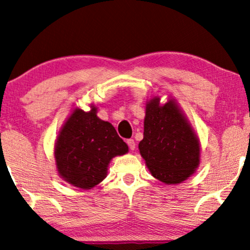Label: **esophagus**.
I'll return each instance as SVG.
<instances>
[{
    "mask_svg": "<svg viewBox=\"0 0 250 250\" xmlns=\"http://www.w3.org/2000/svg\"><path fill=\"white\" fill-rule=\"evenodd\" d=\"M127 144H128V146H129V148H130L131 151H134V150H135L136 144H135L134 140H127Z\"/></svg>",
    "mask_w": 250,
    "mask_h": 250,
    "instance_id": "1",
    "label": "esophagus"
}]
</instances>
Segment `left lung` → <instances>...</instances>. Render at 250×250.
<instances>
[{
  "instance_id": "left-lung-1",
  "label": "left lung",
  "mask_w": 250,
  "mask_h": 250,
  "mask_svg": "<svg viewBox=\"0 0 250 250\" xmlns=\"http://www.w3.org/2000/svg\"><path fill=\"white\" fill-rule=\"evenodd\" d=\"M138 148L152 176L166 185L186 181L201 163L200 140L174 98L163 105L157 96L146 103Z\"/></svg>"
}]
</instances>
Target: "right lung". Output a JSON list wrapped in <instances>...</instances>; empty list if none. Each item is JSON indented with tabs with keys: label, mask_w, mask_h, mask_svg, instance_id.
<instances>
[{
	"label": "right lung",
	"mask_w": 250,
	"mask_h": 250,
	"mask_svg": "<svg viewBox=\"0 0 250 250\" xmlns=\"http://www.w3.org/2000/svg\"><path fill=\"white\" fill-rule=\"evenodd\" d=\"M88 112L72 109L63 123L54 146L56 170L74 187L92 189L107 176L110 160L129 151L112 123L97 116V107Z\"/></svg>",
	"instance_id": "add662e5"
}]
</instances>
